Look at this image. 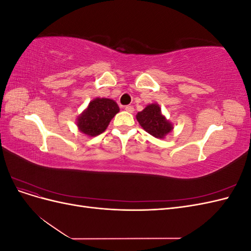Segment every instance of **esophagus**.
Wrapping results in <instances>:
<instances>
[{
  "instance_id": "1",
  "label": "esophagus",
  "mask_w": 251,
  "mask_h": 251,
  "mask_svg": "<svg viewBox=\"0 0 251 251\" xmlns=\"http://www.w3.org/2000/svg\"><path fill=\"white\" fill-rule=\"evenodd\" d=\"M125 110H126V112H128V113H133V112H134L133 105H126V107H125Z\"/></svg>"
}]
</instances>
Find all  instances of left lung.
I'll use <instances>...</instances> for the list:
<instances>
[{"label":"left lung","instance_id":"1","mask_svg":"<svg viewBox=\"0 0 251 251\" xmlns=\"http://www.w3.org/2000/svg\"><path fill=\"white\" fill-rule=\"evenodd\" d=\"M136 118L143 130L156 138H163L173 128L172 125L161 114V109L158 104H149L137 114Z\"/></svg>","mask_w":251,"mask_h":251}]
</instances>
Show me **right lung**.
<instances>
[{
	"mask_svg": "<svg viewBox=\"0 0 251 251\" xmlns=\"http://www.w3.org/2000/svg\"><path fill=\"white\" fill-rule=\"evenodd\" d=\"M119 112L117 103L109 98H96L77 118L80 132L88 136H97L105 131L112 118Z\"/></svg>",
	"mask_w": 251,
	"mask_h": 251,
	"instance_id": "obj_1",
	"label": "right lung"
}]
</instances>
